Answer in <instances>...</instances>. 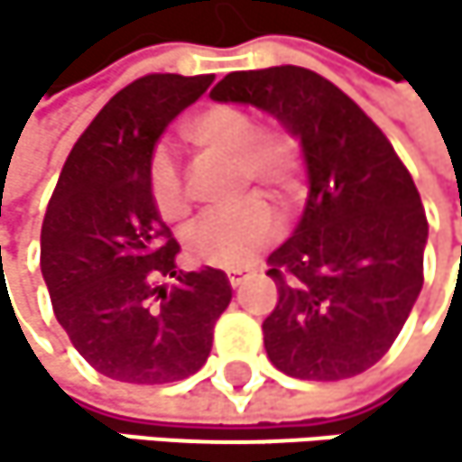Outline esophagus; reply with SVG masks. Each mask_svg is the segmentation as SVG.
Here are the masks:
<instances>
[{
	"label": "esophagus",
	"instance_id": "esophagus-1",
	"mask_svg": "<svg viewBox=\"0 0 462 462\" xmlns=\"http://www.w3.org/2000/svg\"><path fill=\"white\" fill-rule=\"evenodd\" d=\"M226 280H229V285H233V288H241L244 280H246V274L244 272H226Z\"/></svg>",
	"mask_w": 462,
	"mask_h": 462
}]
</instances>
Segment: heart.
Returning <instances> with one entry per match:
<instances>
[{
	"label": "heart",
	"mask_w": 462,
	"mask_h": 462,
	"mask_svg": "<svg viewBox=\"0 0 462 462\" xmlns=\"http://www.w3.org/2000/svg\"><path fill=\"white\" fill-rule=\"evenodd\" d=\"M182 138L208 161L233 163L236 197L252 193L288 205L299 190L301 146L282 127H257L252 113L236 105H213L182 124ZM149 197L166 221H182L190 210L180 174L169 157L157 154L149 166ZM277 236V218L260 199L210 216L188 236V252L197 263L216 269H244L252 257Z\"/></svg>",
	"instance_id": "1"
}]
</instances>
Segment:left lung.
I'll return each mask as SVG.
<instances>
[{
	"mask_svg": "<svg viewBox=\"0 0 462 462\" xmlns=\"http://www.w3.org/2000/svg\"><path fill=\"white\" fill-rule=\"evenodd\" d=\"M210 97L272 113L301 143L308 205L269 257L277 308L269 360L296 380H346L396 341L424 285L427 216L383 130L338 85L301 66L226 74Z\"/></svg>",
	"mask_w": 462,
	"mask_h": 462,
	"instance_id": "8db88e82",
	"label": "left lung"
}]
</instances>
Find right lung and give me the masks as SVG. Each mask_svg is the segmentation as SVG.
Segmentation results:
<instances>
[{
	"label": "right lung",
	"instance_id": "1",
	"mask_svg": "<svg viewBox=\"0 0 462 462\" xmlns=\"http://www.w3.org/2000/svg\"><path fill=\"white\" fill-rule=\"evenodd\" d=\"M213 74H146L97 113L66 157L41 226V272L74 349L118 383H177L205 365L233 288L224 272H177L180 244L149 197L169 121ZM174 276L178 285H162Z\"/></svg>",
	"mask_w": 462,
	"mask_h": 462
}]
</instances>
